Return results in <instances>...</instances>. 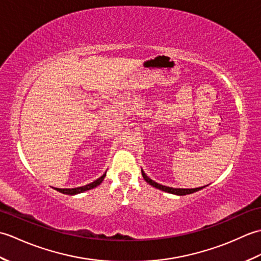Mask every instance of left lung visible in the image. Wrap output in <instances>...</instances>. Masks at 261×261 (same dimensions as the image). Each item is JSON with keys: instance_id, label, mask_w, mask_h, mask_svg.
Wrapping results in <instances>:
<instances>
[{"instance_id": "1", "label": "left lung", "mask_w": 261, "mask_h": 261, "mask_svg": "<svg viewBox=\"0 0 261 261\" xmlns=\"http://www.w3.org/2000/svg\"><path fill=\"white\" fill-rule=\"evenodd\" d=\"M141 173H142V177L145 178V180L148 182L149 185H151L153 187L158 188L160 191H164V192H167L170 194H175V195H178V196H182V195H187V194H192V193H195L197 191H201L203 187H197V188H173V187H168V186H164L162 184H158V182L153 181L152 179L149 178V177L145 174V171L141 169ZM207 186V185H206Z\"/></svg>"}]
</instances>
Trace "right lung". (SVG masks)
I'll return each instance as SVG.
<instances>
[{"label": "right lung", "instance_id": "right-lung-1", "mask_svg": "<svg viewBox=\"0 0 261 261\" xmlns=\"http://www.w3.org/2000/svg\"><path fill=\"white\" fill-rule=\"evenodd\" d=\"M105 176H107V173H104L101 177H99V178H97L96 180L91 182V184H87L85 186H81V187H76V188H55V190L60 192V193H63V194H67V195H76V194L84 193L86 191L92 190V188H94V187L98 186L105 178Z\"/></svg>", "mask_w": 261, "mask_h": 261}]
</instances>
